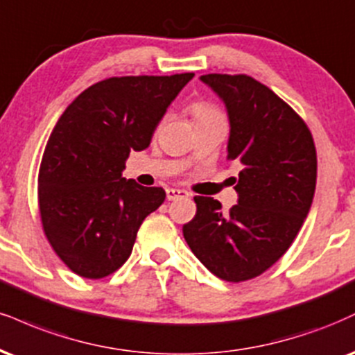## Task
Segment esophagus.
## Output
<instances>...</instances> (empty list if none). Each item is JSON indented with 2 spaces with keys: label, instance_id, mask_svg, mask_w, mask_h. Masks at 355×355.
Returning a JSON list of instances; mask_svg holds the SVG:
<instances>
[{
  "label": "esophagus",
  "instance_id": "obj_1",
  "mask_svg": "<svg viewBox=\"0 0 355 355\" xmlns=\"http://www.w3.org/2000/svg\"><path fill=\"white\" fill-rule=\"evenodd\" d=\"M189 196V191L180 190V189H166V200L168 202H173V200L178 198H187Z\"/></svg>",
  "mask_w": 355,
  "mask_h": 355
}]
</instances>
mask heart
<instances>
[{"instance_id": "obj_1", "label": "heart", "mask_w": 355, "mask_h": 355, "mask_svg": "<svg viewBox=\"0 0 355 355\" xmlns=\"http://www.w3.org/2000/svg\"><path fill=\"white\" fill-rule=\"evenodd\" d=\"M191 112L195 115V121H200V119H207V117H213V115H218L215 109L211 105L203 104V102H198V104H193L191 107Z\"/></svg>"}]
</instances>
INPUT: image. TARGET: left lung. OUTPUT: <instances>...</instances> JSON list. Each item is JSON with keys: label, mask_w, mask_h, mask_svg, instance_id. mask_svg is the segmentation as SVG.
Returning a JSON list of instances; mask_svg holds the SVG:
<instances>
[{"label": "left lung", "mask_w": 355, "mask_h": 355, "mask_svg": "<svg viewBox=\"0 0 355 355\" xmlns=\"http://www.w3.org/2000/svg\"><path fill=\"white\" fill-rule=\"evenodd\" d=\"M225 104L226 152L241 165L238 205L228 213L211 196H195L183 236L196 258L225 281L251 279L291 246L311 210L318 175L313 135L270 87L250 76H200Z\"/></svg>", "instance_id": "left-lung-1"}]
</instances>
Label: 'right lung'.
I'll use <instances>...</instances> for the list:
<instances>
[{
  "label": "right lung",
  "mask_w": 355,
  "mask_h": 355,
  "mask_svg": "<svg viewBox=\"0 0 355 355\" xmlns=\"http://www.w3.org/2000/svg\"><path fill=\"white\" fill-rule=\"evenodd\" d=\"M193 72L110 78L80 92L51 132L37 196L46 236L76 275L99 279L129 259L137 232L165 190L122 177L132 150L150 145Z\"/></svg>",
  "instance_id": "obj_1"
}]
</instances>
